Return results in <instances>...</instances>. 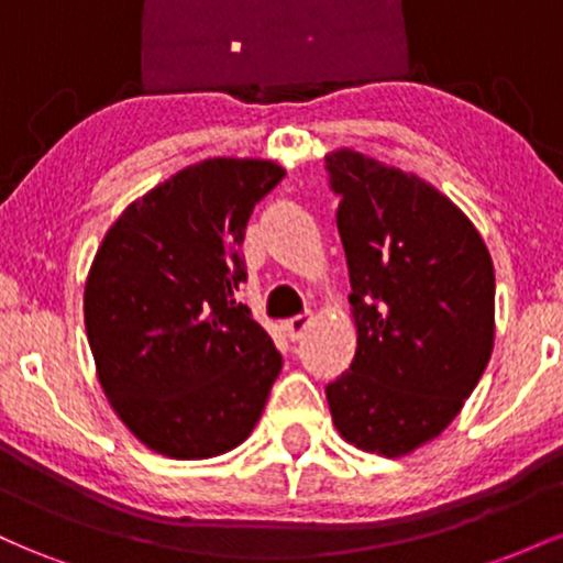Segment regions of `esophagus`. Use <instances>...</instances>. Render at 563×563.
<instances>
[{
	"label": "esophagus",
	"mask_w": 563,
	"mask_h": 563,
	"mask_svg": "<svg viewBox=\"0 0 563 563\" xmlns=\"http://www.w3.org/2000/svg\"><path fill=\"white\" fill-rule=\"evenodd\" d=\"M309 322H312V314L309 312H303V314H296V318H290V320H286V331H288V335L290 339H299V335L307 331V325Z\"/></svg>",
	"instance_id": "1"
}]
</instances>
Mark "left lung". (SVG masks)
<instances>
[{
	"label": "left lung",
	"instance_id": "obj_1",
	"mask_svg": "<svg viewBox=\"0 0 563 563\" xmlns=\"http://www.w3.org/2000/svg\"><path fill=\"white\" fill-rule=\"evenodd\" d=\"M325 169L341 198L357 352L325 386L339 434L402 457L442 434L495 344V269L479 230L418 174L339 147Z\"/></svg>",
	"mask_w": 563,
	"mask_h": 563
}]
</instances>
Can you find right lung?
<instances>
[{
  "label": "right lung",
  "instance_id": "obj_1",
  "mask_svg": "<svg viewBox=\"0 0 563 563\" xmlns=\"http://www.w3.org/2000/svg\"><path fill=\"white\" fill-rule=\"evenodd\" d=\"M286 169L206 158L132 200L97 249L84 325L115 416L177 461L235 450L262 418L283 357L235 301L251 211Z\"/></svg>",
  "mask_w": 563,
  "mask_h": 563
}]
</instances>
